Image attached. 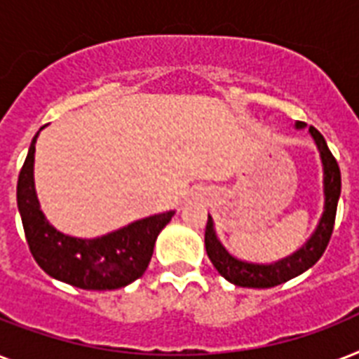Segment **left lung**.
Wrapping results in <instances>:
<instances>
[{"mask_svg":"<svg viewBox=\"0 0 359 359\" xmlns=\"http://www.w3.org/2000/svg\"><path fill=\"white\" fill-rule=\"evenodd\" d=\"M294 126L300 130L306 128L307 124L296 121ZM309 134L315 140V145L320 154V162H323L324 210L313 235L294 253L273 262H251L238 259L225 250V245L222 244V240L218 238L216 229H214V219L208 214L207 231H205L207 255L212 261L214 268L219 272V276H224L229 283L236 285V287H250V289H270V287L281 285L304 273L323 257L330 236H332V231H334L337 201L341 196V171L323 134L313 126H309Z\"/></svg>","mask_w":359,"mask_h":359,"instance_id":"1","label":"left lung"}]
</instances>
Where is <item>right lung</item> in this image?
<instances>
[{
	"mask_svg": "<svg viewBox=\"0 0 359 359\" xmlns=\"http://www.w3.org/2000/svg\"><path fill=\"white\" fill-rule=\"evenodd\" d=\"M42 130V128H41ZM29 145L16 186V201L25 238L36 264L53 279L86 290H115L145 273L160 231L175 210L135 219L97 238H78L57 231L41 210L35 191V143Z\"/></svg>",
	"mask_w": 359,
	"mask_h": 359,
	"instance_id": "obj_1",
	"label": "right lung"
}]
</instances>
